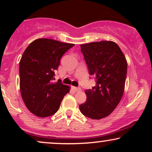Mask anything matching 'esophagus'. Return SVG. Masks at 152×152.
I'll use <instances>...</instances> for the list:
<instances>
[{
  "mask_svg": "<svg viewBox=\"0 0 152 152\" xmlns=\"http://www.w3.org/2000/svg\"><path fill=\"white\" fill-rule=\"evenodd\" d=\"M72 88H73V89H74V91H76V92H77V91H81V88L80 87H72Z\"/></svg>",
  "mask_w": 152,
  "mask_h": 152,
  "instance_id": "34e87169",
  "label": "esophagus"
}]
</instances>
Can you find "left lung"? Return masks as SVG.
<instances>
[{
	"label": "left lung",
	"instance_id": "8db88e82",
	"mask_svg": "<svg viewBox=\"0 0 152 152\" xmlns=\"http://www.w3.org/2000/svg\"><path fill=\"white\" fill-rule=\"evenodd\" d=\"M88 73L95 86L85 91L87 98L80 105L83 115L99 120L114 111L124 93L127 71L125 57L117 43L102 41L80 45Z\"/></svg>",
	"mask_w": 152,
	"mask_h": 152
}]
</instances>
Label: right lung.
I'll list each match as a JSON object with an SVG mask.
<instances>
[{"instance_id": "1", "label": "right lung", "mask_w": 152, "mask_h": 152, "mask_svg": "<svg viewBox=\"0 0 152 152\" xmlns=\"http://www.w3.org/2000/svg\"><path fill=\"white\" fill-rule=\"evenodd\" d=\"M74 46L48 39L32 41L23 54L19 64L20 91L26 107L41 118L55 114L69 86L59 80L54 83L55 70L64 53Z\"/></svg>"}]
</instances>
